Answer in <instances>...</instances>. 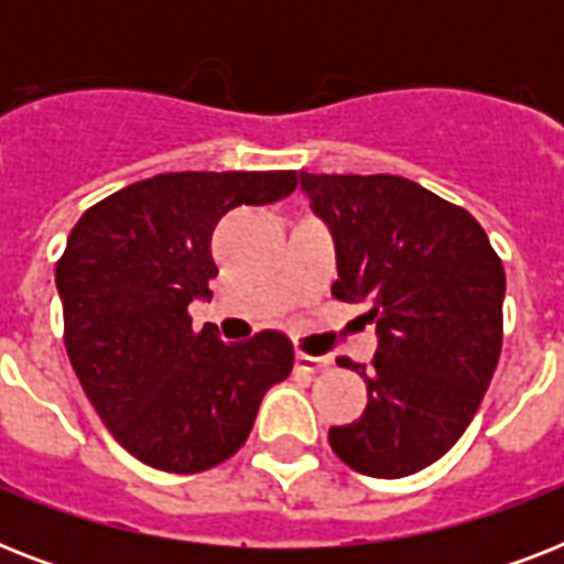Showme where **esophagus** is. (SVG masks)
Instances as JSON below:
<instances>
[{
  "mask_svg": "<svg viewBox=\"0 0 564 564\" xmlns=\"http://www.w3.org/2000/svg\"><path fill=\"white\" fill-rule=\"evenodd\" d=\"M327 366H330V360H327V357H313V354H304V351L295 354V369L299 371L318 375V371H325Z\"/></svg>",
  "mask_w": 564,
  "mask_h": 564,
  "instance_id": "1",
  "label": "esophagus"
}]
</instances>
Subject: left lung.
I'll return each mask as SVG.
<instances>
[{
  "mask_svg": "<svg viewBox=\"0 0 564 564\" xmlns=\"http://www.w3.org/2000/svg\"><path fill=\"white\" fill-rule=\"evenodd\" d=\"M301 189L336 242L334 295L377 325L357 421L330 427L334 454L398 480L445 456L471 424L503 345L507 274L471 213L401 175H310Z\"/></svg>",
  "mask_w": 564,
  "mask_h": 564,
  "instance_id": "left-lung-1",
  "label": "left lung"
}]
</instances>
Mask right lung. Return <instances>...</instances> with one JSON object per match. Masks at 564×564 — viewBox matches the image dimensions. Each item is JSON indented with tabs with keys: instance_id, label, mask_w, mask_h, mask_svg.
Instances as JSON below:
<instances>
[{
	"instance_id": "right-lung-1",
	"label": "right lung",
	"mask_w": 564,
	"mask_h": 564,
	"mask_svg": "<svg viewBox=\"0 0 564 564\" xmlns=\"http://www.w3.org/2000/svg\"><path fill=\"white\" fill-rule=\"evenodd\" d=\"M299 184L281 172H163L84 210L55 269L64 345L110 436L158 471L195 474L246 445L263 394L292 371V343L260 330L221 343L189 301L219 274L210 237L239 204Z\"/></svg>"
}]
</instances>
